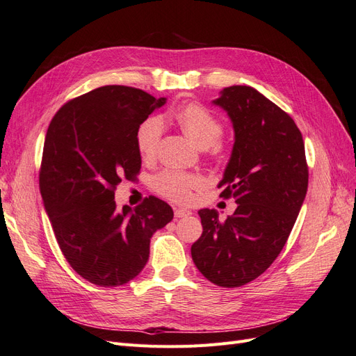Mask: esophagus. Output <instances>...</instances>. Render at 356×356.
Listing matches in <instances>:
<instances>
[{
	"mask_svg": "<svg viewBox=\"0 0 356 356\" xmlns=\"http://www.w3.org/2000/svg\"><path fill=\"white\" fill-rule=\"evenodd\" d=\"M190 215H191V212L187 211V209H182V208L175 209V217L177 218H186V217H190Z\"/></svg>",
	"mask_w": 356,
	"mask_h": 356,
	"instance_id": "esophagus-1",
	"label": "esophagus"
}]
</instances>
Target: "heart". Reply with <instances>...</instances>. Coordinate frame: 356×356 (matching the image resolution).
<instances>
[{"instance_id": "heart-1", "label": "heart", "mask_w": 356, "mask_h": 356, "mask_svg": "<svg viewBox=\"0 0 356 356\" xmlns=\"http://www.w3.org/2000/svg\"><path fill=\"white\" fill-rule=\"evenodd\" d=\"M170 117L199 148L213 147L215 152H218L217 143L222 136L224 126L220 118L215 117L203 105L196 102L182 105L172 113ZM160 136L161 124L156 118H147L139 124L135 134V143L139 156L144 160H149L156 156ZM199 184L200 181L196 175L178 170L161 172L154 181L156 190L160 195L181 203L191 199V190Z\"/></svg>"}]
</instances>
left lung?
<instances>
[{"instance_id": "8db88e82", "label": "left lung", "mask_w": 356, "mask_h": 356, "mask_svg": "<svg viewBox=\"0 0 356 356\" xmlns=\"http://www.w3.org/2000/svg\"><path fill=\"white\" fill-rule=\"evenodd\" d=\"M229 114L234 144L218 187L238 203L220 221L200 209L202 236L191 245L199 272L224 288L242 286L276 260L294 227L309 182L305 143L284 110L250 86H230L212 101Z\"/></svg>"}]
</instances>
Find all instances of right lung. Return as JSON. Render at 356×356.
<instances>
[{
    "label": "right lung",
    "mask_w": 356,
    "mask_h": 356,
    "mask_svg": "<svg viewBox=\"0 0 356 356\" xmlns=\"http://www.w3.org/2000/svg\"><path fill=\"white\" fill-rule=\"evenodd\" d=\"M166 98L127 86H102L67 102L51 118L40 191L62 254L86 281L118 286L141 273L149 239L174 218L163 200L117 209L114 190L141 169L136 129Z\"/></svg>",
    "instance_id": "add662e5"
}]
</instances>
